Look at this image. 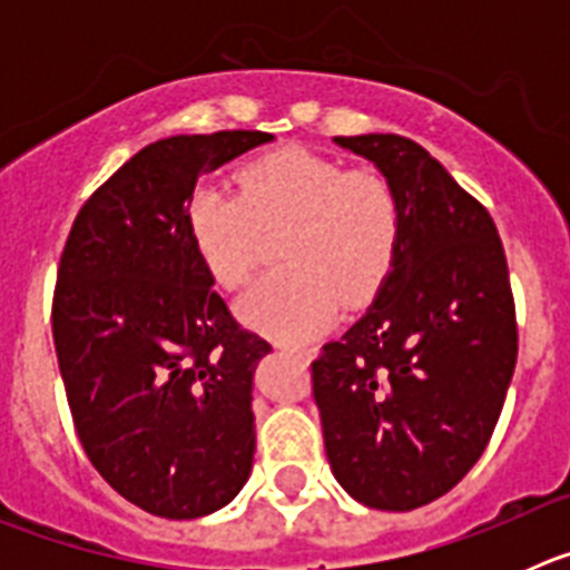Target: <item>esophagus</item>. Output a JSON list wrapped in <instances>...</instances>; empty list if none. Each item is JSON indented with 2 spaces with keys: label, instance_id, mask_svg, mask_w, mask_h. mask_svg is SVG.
Returning a JSON list of instances; mask_svg holds the SVG:
<instances>
[{
  "label": "esophagus",
  "instance_id": "1",
  "mask_svg": "<svg viewBox=\"0 0 570 570\" xmlns=\"http://www.w3.org/2000/svg\"><path fill=\"white\" fill-rule=\"evenodd\" d=\"M279 351H285V354L291 356H299V360H314L316 354V347L311 345H282V342H279Z\"/></svg>",
  "mask_w": 570,
  "mask_h": 570
}]
</instances>
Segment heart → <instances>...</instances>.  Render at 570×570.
<instances>
[{"instance_id":"obj_1","label":"heart","mask_w":570,"mask_h":570,"mask_svg":"<svg viewBox=\"0 0 570 570\" xmlns=\"http://www.w3.org/2000/svg\"><path fill=\"white\" fill-rule=\"evenodd\" d=\"M188 236L210 279L242 288L259 262L265 234H279L285 268L262 276L239 299L250 328L305 340L336 305L365 302L394 268L402 203L394 183L305 148H282L239 170V194L199 185L188 199Z\"/></svg>"}]
</instances>
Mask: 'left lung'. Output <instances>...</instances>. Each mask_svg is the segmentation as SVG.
<instances>
[{
  "mask_svg": "<svg viewBox=\"0 0 570 570\" xmlns=\"http://www.w3.org/2000/svg\"><path fill=\"white\" fill-rule=\"evenodd\" d=\"M402 203L394 268L311 365L336 482L380 511L448 493L485 451L517 365V311L491 214L396 134L336 136Z\"/></svg>",
  "mask_w": 570,
  "mask_h": 570,
  "instance_id": "left-lung-1",
  "label": "left lung"
}]
</instances>
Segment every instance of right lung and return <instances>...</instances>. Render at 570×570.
I'll return each mask as SVG.
<instances>
[{
	"label": "right lung",
	"instance_id": "right-lung-1",
	"mask_svg": "<svg viewBox=\"0 0 570 570\" xmlns=\"http://www.w3.org/2000/svg\"><path fill=\"white\" fill-rule=\"evenodd\" d=\"M274 136H170L130 156L73 219L53 291L70 416L136 508L196 520L228 505L256 451L254 371L271 345L230 316L188 236L196 179Z\"/></svg>",
	"mask_w": 570,
	"mask_h": 570
}]
</instances>
